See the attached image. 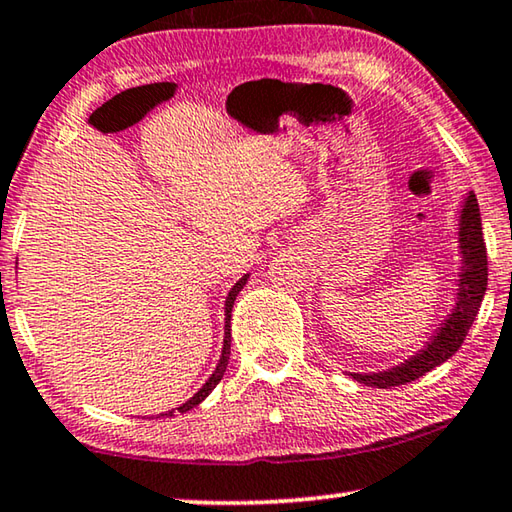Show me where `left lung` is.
<instances>
[{
    "label": "left lung",
    "mask_w": 512,
    "mask_h": 512,
    "mask_svg": "<svg viewBox=\"0 0 512 512\" xmlns=\"http://www.w3.org/2000/svg\"><path fill=\"white\" fill-rule=\"evenodd\" d=\"M458 254H460V272H458V292L456 304L451 313L438 324V329L426 340L422 349L404 363L392 365L383 372H349V376L358 383L372 385V388H395L415 379H420L433 367H438L456 354L463 345L469 326L476 320L481 301L488 288V254H485V242L481 231V213L479 201L474 192H467L463 204L458 208Z\"/></svg>",
    "instance_id": "1"
}]
</instances>
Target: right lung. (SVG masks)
Masks as SVG:
<instances>
[{
  "instance_id": "add662e5",
  "label": "right lung",
  "mask_w": 512,
  "mask_h": 512,
  "mask_svg": "<svg viewBox=\"0 0 512 512\" xmlns=\"http://www.w3.org/2000/svg\"><path fill=\"white\" fill-rule=\"evenodd\" d=\"M247 279H249V274L242 276L240 281H236V286L229 290V295H226V301H224V345H222L220 360H217V365H215V372L208 376V381L201 385V388L186 401V404H181L179 408L167 410V413H161V417H172L174 413H177V410H179V413H186V410H192L195 406H199L201 401H204L208 395H211L215 385L222 381V376L226 372V365H229V356H231V311H233V301H236L238 292L245 288Z\"/></svg>"
}]
</instances>
